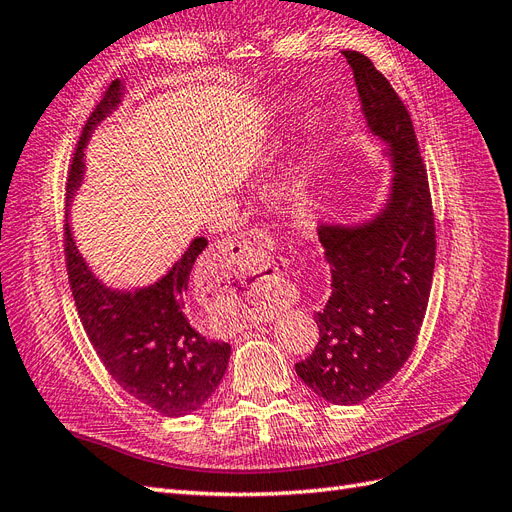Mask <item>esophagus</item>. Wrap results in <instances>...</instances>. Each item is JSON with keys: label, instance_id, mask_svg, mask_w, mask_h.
Returning <instances> with one entry per match:
<instances>
[{"label": "esophagus", "instance_id": "esophagus-1", "mask_svg": "<svg viewBox=\"0 0 512 512\" xmlns=\"http://www.w3.org/2000/svg\"><path fill=\"white\" fill-rule=\"evenodd\" d=\"M269 243L271 241L267 232L262 230H247L228 237L213 254L217 282L228 278H241L243 271L250 269V265H254V262L267 254Z\"/></svg>", "mask_w": 512, "mask_h": 512}]
</instances>
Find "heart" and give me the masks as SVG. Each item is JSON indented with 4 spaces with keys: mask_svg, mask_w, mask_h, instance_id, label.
Masks as SVG:
<instances>
[{
    "mask_svg": "<svg viewBox=\"0 0 512 512\" xmlns=\"http://www.w3.org/2000/svg\"><path fill=\"white\" fill-rule=\"evenodd\" d=\"M295 181H293V178H286V181H284V187H290V185H293Z\"/></svg>",
    "mask_w": 512,
    "mask_h": 512,
    "instance_id": "1",
    "label": "heart"
}]
</instances>
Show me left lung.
<instances>
[{
	"label": "left lung",
	"mask_w": 512,
	"mask_h": 512,
	"mask_svg": "<svg viewBox=\"0 0 512 512\" xmlns=\"http://www.w3.org/2000/svg\"><path fill=\"white\" fill-rule=\"evenodd\" d=\"M342 55L394 176L388 200L368 222L319 226L331 293L314 314L319 344L295 370L329 403L357 405L403 368L418 340L433 284L435 217L405 103L364 53Z\"/></svg>",
	"instance_id": "8db88e82"
}]
</instances>
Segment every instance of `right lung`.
I'll return each mask as SVG.
<instances>
[{"mask_svg": "<svg viewBox=\"0 0 512 512\" xmlns=\"http://www.w3.org/2000/svg\"><path fill=\"white\" fill-rule=\"evenodd\" d=\"M122 92V81H112L86 122L68 172V202L84 181V148L90 133L120 105ZM206 245L204 237H196L161 280L144 288L118 290L105 286L90 271L71 226L68 222L64 226L68 282L96 355L124 392L168 418L200 409L222 383L230 359L228 342L200 334L187 301L191 269Z\"/></svg>", "mask_w": 512, "mask_h": 512, "instance_id": "add662e5", "label": "right lung"}]
</instances>
